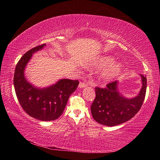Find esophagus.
Returning a JSON list of instances; mask_svg holds the SVG:
<instances>
[{
	"label": "esophagus",
	"instance_id": "obj_1",
	"mask_svg": "<svg viewBox=\"0 0 160 160\" xmlns=\"http://www.w3.org/2000/svg\"><path fill=\"white\" fill-rule=\"evenodd\" d=\"M88 86V85H87V83H85V82H80V84H79V88H85V87H87Z\"/></svg>",
	"mask_w": 160,
	"mask_h": 160
}]
</instances>
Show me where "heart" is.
Listing matches in <instances>:
<instances>
[{
    "mask_svg": "<svg viewBox=\"0 0 160 160\" xmlns=\"http://www.w3.org/2000/svg\"><path fill=\"white\" fill-rule=\"evenodd\" d=\"M113 62V59L111 58H103L100 63L102 66H108L110 63H112ZM121 69V66L119 65H115V66L110 67L109 69L105 70L104 72H102L101 75V78L103 80H109L111 78H112L115 76V75L118 73V72L120 71Z\"/></svg>",
    "mask_w": 160,
    "mask_h": 160,
    "instance_id": "heart-1",
    "label": "heart"
}]
</instances>
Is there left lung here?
Instances as JSON below:
<instances>
[{
    "label": "left lung",
    "instance_id": "obj_1",
    "mask_svg": "<svg viewBox=\"0 0 160 160\" xmlns=\"http://www.w3.org/2000/svg\"><path fill=\"white\" fill-rule=\"evenodd\" d=\"M142 87L138 95L133 99H126L117 91V81L107 84L105 88L96 87V97L91 105L93 118L97 123L114 126L125 123L139 112L144 102L147 78L141 75Z\"/></svg>",
    "mask_w": 160,
    "mask_h": 160
}]
</instances>
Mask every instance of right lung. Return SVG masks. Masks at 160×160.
<instances>
[{
  "mask_svg": "<svg viewBox=\"0 0 160 160\" xmlns=\"http://www.w3.org/2000/svg\"><path fill=\"white\" fill-rule=\"evenodd\" d=\"M46 44L29 50L16 65L14 79L15 91L22 109L32 117L43 121H53L63 113L70 94L76 90L78 80L63 79L46 89L35 88L26 80L24 70L32 53L39 51Z\"/></svg>",
  "mask_w": 160,
  "mask_h": 160,
  "instance_id": "1",
  "label": "right lung"
}]
</instances>
